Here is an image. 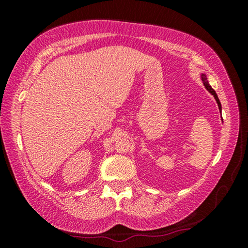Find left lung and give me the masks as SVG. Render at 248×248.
<instances>
[{"mask_svg":"<svg viewBox=\"0 0 248 248\" xmlns=\"http://www.w3.org/2000/svg\"><path fill=\"white\" fill-rule=\"evenodd\" d=\"M201 78H202V81H203V83H204V86H205V88L206 89H208L209 91H210V93H212L213 96H215V98H216V100H217V103H218V106H219V109L221 110V104H220V100H219V98H218V96H217V93H216V91L212 89V87L210 86L209 84V82H208V79H206V76L205 74H202L201 76Z\"/></svg>","mask_w":248,"mask_h":248,"instance_id":"8db88e82","label":"left lung"}]
</instances>
